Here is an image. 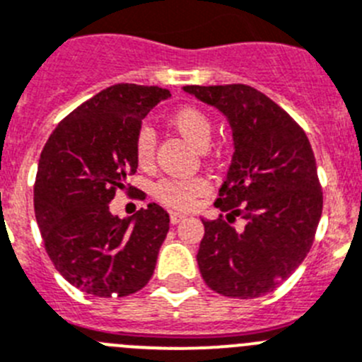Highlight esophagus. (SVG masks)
I'll use <instances>...</instances> for the list:
<instances>
[{
	"instance_id": "34e87169",
	"label": "esophagus",
	"mask_w": 362,
	"mask_h": 362,
	"mask_svg": "<svg viewBox=\"0 0 362 362\" xmlns=\"http://www.w3.org/2000/svg\"><path fill=\"white\" fill-rule=\"evenodd\" d=\"M184 218H185V216L180 214V212H171V214H170L171 225H177V223H180Z\"/></svg>"
}]
</instances>
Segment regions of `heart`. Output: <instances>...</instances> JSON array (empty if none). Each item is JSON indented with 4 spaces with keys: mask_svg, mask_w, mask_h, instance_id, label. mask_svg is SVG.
<instances>
[{
    "mask_svg": "<svg viewBox=\"0 0 362 362\" xmlns=\"http://www.w3.org/2000/svg\"><path fill=\"white\" fill-rule=\"evenodd\" d=\"M171 124L180 135H184L189 143L197 148H205L211 139L212 121L209 114L197 105H184L178 107L170 117ZM157 137L150 127H141L135 134V158L141 168H150L155 158ZM211 191V182L204 177L191 178H162L155 184L153 197L160 204L178 211H189L198 204L202 197Z\"/></svg>",
    "mask_w": 362,
    "mask_h": 362,
    "instance_id": "1",
    "label": "heart"
}]
</instances>
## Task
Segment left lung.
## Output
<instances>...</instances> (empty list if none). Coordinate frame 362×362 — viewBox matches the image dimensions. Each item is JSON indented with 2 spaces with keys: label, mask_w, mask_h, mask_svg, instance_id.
Listing matches in <instances>:
<instances>
[{
  "label": "left lung",
  "mask_w": 362,
  "mask_h": 362,
  "mask_svg": "<svg viewBox=\"0 0 362 362\" xmlns=\"http://www.w3.org/2000/svg\"><path fill=\"white\" fill-rule=\"evenodd\" d=\"M228 117L234 157L204 221L197 261L205 284L230 298L272 293L302 264L323 209L316 158L303 128L261 90L245 83L185 86ZM243 217L245 227H233Z\"/></svg>",
  "instance_id": "8db88e82"
}]
</instances>
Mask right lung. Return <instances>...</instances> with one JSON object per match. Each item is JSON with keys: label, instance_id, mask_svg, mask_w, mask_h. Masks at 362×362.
Instances as JSON below:
<instances>
[{"label": "right lung", "instance_id": "right-lung-1", "mask_svg": "<svg viewBox=\"0 0 362 362\" xmlns=\"http://www.w3.org/2000/svg\"><path fill=\"white\" fill-rule=\"evenodd\" d=\"M170 90L116 83L64 117L42 148L33 185L35 219L57 272L101 298L137 293L150 282L170 216L148 204L134 218L109 211L116 191L144 192L127 178L137 171L135 134Z\"/></svg>", "mask_w": 362, "mask_h": 362}]
</instances>
